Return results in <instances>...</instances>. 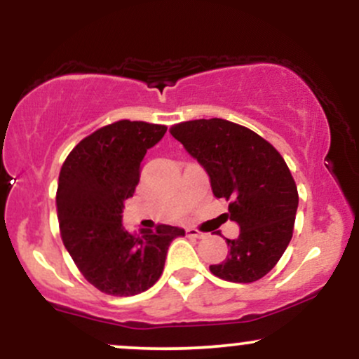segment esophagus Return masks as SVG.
<instances>
[{"label": "esophagus", "mask_w": 359, "mask_h": 359, "mask_svg": "<svg viewBox=\"0 0 359 359\" xmlns=\"http://www.w3.org/2000/svg\"><path fill=\"white\" fill-rule=\"evenodd\" d=\"M187 236H192V238H197V240H203V238H205L208 236V234L205 233H203V231H199V229H194V228H187Z\"/></svg>", "instance_id": "1"}]
</instances>
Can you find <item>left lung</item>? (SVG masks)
<instances>
[{
  "label": "left lung",
  "instance_id": "1",
  "mask_svg": "<svg viewBox=\"0 0 359 359\" xmlns=\"http://www.w3.org/2000/svg\"><path fill=\"white\" fill-rule=\"evenodd\" d=\"M170 135L205 168L212 194L229 201V219L240 226L211 273L234 283L263 278L287 250L297 214V185L283 156L250 128L221 118L179 123Z\"/></svg>",
  "mask_w": 359,
  "mask_h": 359
}]
</instances>
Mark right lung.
<instances>
[{"mask_svg": "<svg viewBox=\"0 0 359 359\" xmlns=\"http://www.w3.org/2000/svg\"><path fill=\"white\" fill-rule=\"evenodd\" d=\"M165 131V125L145 121L111 123L81 140L60 168L55 201L62 241L84 278L108 295L148 290L162 275L170 243L185 234L167 224L128 233L121 222L143 156Z\"/></svg>", "mask_w": 359, "mask_h": 359, "instance_id": "1", "label": "right lung"}]
</instances>
